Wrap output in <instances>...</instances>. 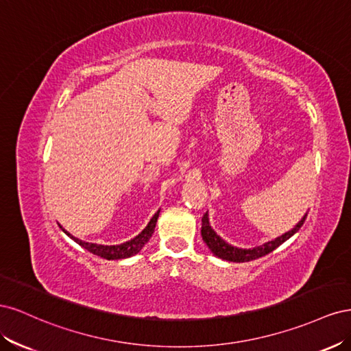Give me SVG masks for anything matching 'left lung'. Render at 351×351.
I'll return each mask as SVG.
<instances>
[{"label":"left lung","mask_w":351,"mask_h":351,"mask_svg":"<svg viewBox=\"0 0 351 351\" xmlns=\"http://www.w3.org/2000/svg\"><path fill=\"white\" fill-rule=\"evenodd\" d=\"M307 214L303 215V218L297 222L294 226V228H291L290 231L284 232L282 236L269 240L267 243L261 244V246L256 247H252V249H241V247H236V246H231L230 243H227L224 239L219 237L217 234V231L210 227V222H209V215L208 212L202 218V239L206 243V246L209 247V250L215 254L217 258L222 259V261H228V262H249V261H254L258 258L265 256V254L271 253L272 250L277 249L278 246L284 241L289 240L291 236H294L297 231L300 230V227L303 226V222L306 219Z\"/></svg>","instance_id":"8db88e82"}]
</instances>
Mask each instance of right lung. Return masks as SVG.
I'll return each mask as SVG.
<instances>
[{
    "label": "right lung",
    "instance_id": "right-lung-1",
    "mask_svg": "<svg viewBox=\"0 0 351 351\" xmlns=\"http://www.w3.org/2000/svg\"><path fill=\"white\" fill-rule=\"evenodd\" d=\"M159 212L161 209L156 210V214L151 218V221L147 222V226L137 234L136 237H133L129 241H124L121 244H112V246H105V244H98V243H89V241H83L77 237L71 236L69 231H66L61 226V230L66 232V234L76 241L79 246H82L83 249H86L88 252L97 254V256H101L104 259H108V261H119V259H127L130 256H134V254L139 253L145 244L149 241V239L152 237L154 231H155V226H156V221L159 217Z\"/></svg>",
    "mask_w": 351,
    "mask_h": 351
}]
</instances>
